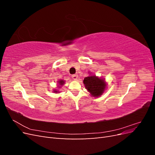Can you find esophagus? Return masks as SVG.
<instances>
[{"mask_svg": "<svg viewBox=\"0 0 155 155\" xmlns=\"http://www.w3.org/2000/svg\"><path fill=\"white\" fill-rule=\"evenodd\" d=\"M72 78H73L74 80H77V79L78 78V74H74L72 76Z\"/></svg>", "mask_w": 155, "mask_h": 155, "instance_id": "esophagus-1", "label": "esophagus"}]
</instances>
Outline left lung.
Masks as SVG:
<instances>
[{
  "mask_svg": "<svg viewBox=\"0 0 155 155\" xmlns=\"http://www.w3.org/2000/svg\"><path fill=\"white\" fill-rule=\"evenodd\" d=\"M85 88L94 97L102 95L107 88V83L104 78H101L90 73V76L84 78L83 81Z\"/></svg>",
  "mask_w": 155,
  "mask_h": 155,
  "instance_id": "left-lung-1",
  "label": "left lung"
}]
</instances>
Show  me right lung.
<instances>
[{"label":"right lung","instance_id":"right-lung-1","mask_svg":"<svg viewBox=\"0 0 155 155\" xmlns=\"http://www.w3.org/2000/svg\"><path fill=\"white\" fill-rule=\"evenodd\" d=\"M64 83H65V81L63 80V79H60V80H59L58 81V88H55V89H54L53 90V92L54 93H59V89H60L64 85Z\"/></svg>","mask_w":155,"mask_h":155}]
</instances>
